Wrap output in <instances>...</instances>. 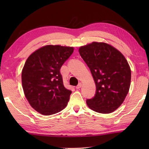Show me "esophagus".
Returning a JSON list of instances; mask_svg holds the SVG:
<instances>
[{
    "label": "esophagus",
    "instance_id": "esophagus-1",
    "mask_svg": "<svg viewBox=\"0 0 149 149\" xmlns=\"http://www.w3.org/2000/svg\"><path fill=\"white\" fill-rule=\"evenodd\" d=\"M81 86H82V84H81V83H79V84H78L77 86H76V89H80L81 87Z\"/></svg>",
    "mask_w": 149,
    "mask_h": 149
}]
</instances>
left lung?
Segmentation results:
<instances>
[{
  "label": "left lung",
  "instance_id": "left-lung-1",
  "mask_svg": "<svg viewBox=\"0 0 149 149\" xmlns=\"http://www.w3.org/2000/svg\"><path fill=\"white\" fill-rule=\"evenodd\" d=\"M79 52L89 68L96 85V94L87 100L89 108L109 114L119 108L129 92L130 66L124 56L112 45L93 42L79 47Z\"/></svg>",
  "mask_w": 149,
  "mask_h": 149
}]
</instances>
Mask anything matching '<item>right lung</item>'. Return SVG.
<instances>
[{"mask_svg":"<svg viewBox=\"0 0 149 149\" xmlns=\"http://www.w3.org/2000/svg\"><path fill=\"white\" fill-rule=\"evenodd\" d=\"M74 49L45 45L27 58L22 72V87L29 104L40 114H54L66 107L72 91L63 84L60 68Z\"/></svg>","mask_w":149,"mask_h":149,"instance_id":"1","label":"right lung"}]
</instances>
